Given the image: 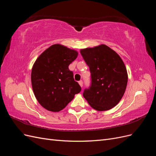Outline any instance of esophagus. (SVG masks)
I'll return each mask as SVG.
<instances>
[{"label": "esophagus", "mask_w": 156, "mask_h": 156, "mask_svg": "<svg viewBox=\"0 0 156 156\" xmlns=\"http://www.w3.org/2000/svg\"><path fill=\"white\" fill-rule=\"evenodd\" d=\"M79 85H80V86H81V87H83V81H82V80H81V81H79Z\"/></svg>", "instance_id": "obj_1"}]
</instances>
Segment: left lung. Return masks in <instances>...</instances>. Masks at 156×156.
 Instances as JSON below:
<instances>
[{
	"label": "left lung",
	"instance_id": "obj_1",
	"mask_svg": "<svg viewBox=\"0 0 156 156\" xmlns=\"http://www.w3.org/2000/svg\"><path fill=\"white\" fill-rule=\"evenodd\" d=\"M91 73L90 85L83 96L93 108L109 110L119 103L127 83V69L120 56L105 45L81 50Z\"/></svg>",
	"mask_w": 156,
	"mask_h": 156
}]
</instances>
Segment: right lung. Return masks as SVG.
<instances>
[{"instance_id": "right-lung-1", "label": "right lung", "mask_w": 156, "mask_h": 156, "mask_svg": "<svg viewBox=\"0 0 156 156\" xmlns=\"http://www.w3.org/2000/svg\"><path fill=\"white\" fill-rule=\"evenodd\" d=\"M78 53L60 44L51 45L36 60L31 73L33 92L40 104L52 112L62 110L81 90L69 65Z\"/></svg>"}]
</instances>
